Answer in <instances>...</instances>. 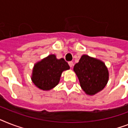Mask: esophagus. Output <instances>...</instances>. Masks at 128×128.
<instances>
[{
  "instance_id": "1",
  "label": "esophagus",
  "mask_w": 128,
  "mask_h": 128,
  "mask_svg": "<svg viewBox=\"0 0 128 128\" xmlns=\"http://www.w3.org/2000/svg\"><path fill=\"white\" fill-rule=\"evenodd\" d=\"M68 64H69V66H70L71 68H72V66H74V62L72 61H70V62H68Z\"/></svg>"
}]
</instances>
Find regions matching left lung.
Masks as SVG:
<instances>
[{
  "label": "left lung",
  "instance_id": "8db88e82",
  "mask_svg": "<svg viewBox=\"0 0 128 128\" xmlns=\"http://www.w3.org/2000/svg\"><path fill=\"white\" fill-rule=\"evenodd\" d=\"M74 71L78 78L81 88L89 95H93L104 88L109 74L105 64L100 60L84 54Z\"/></svg>",
  "mask_w": 128,
  "mask_h": 128
}]
</instances>
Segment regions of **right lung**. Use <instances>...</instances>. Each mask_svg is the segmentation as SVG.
Wrapping results in <instances>:
<instances>
[{
  "mask_svg": "<svg viewBox=\"0 0 128 128\" xmlns=\"http://www.w3.org/2000/svg\"><path fill=\"white\" fill-rule=\"evenodd\" d=\"M69 69L64 58L57 59L54 54H50L34 65L32 80L39 89L48 91L58 84L62 72Z\"/></svg>",
  "mask_w": 128,
  "mask_h": 128,
  "instance_id": "add662e5",
  "label": "right lung"
}]
</instances>
